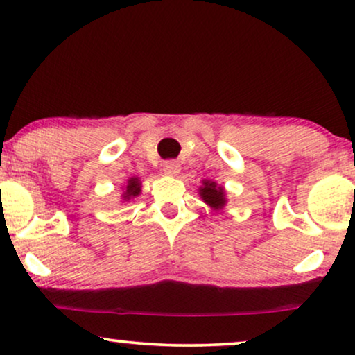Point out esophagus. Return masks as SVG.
<instances>
[{
  "instance_id": "esophagus-1",
  "label": "esophagus",
  "mask_w": 355,
  "mask_h": 355,
  "mask_svg": "<svg viewBox=\"0 0 355 355\" xmlns=\"http://www.w3.org/2000/svg\"><path fill=\"white\" fill-rule=\"evenodd\" d=\"M163 171L168 176H176V174L181 171V166H179L178 162H173V159H168V162L163 163Z\"/></svg>"
}]
</instances>
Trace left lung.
<instances>
[{
	"label": "left lung",
	"mask_w": 355,
	"mask_h": 355,
	"mask_svg": "<svg viewBox=\"0 0 355 355\" xmlns=\"http://www.w3.org/2000/svg\"><path fill=\"white\" fill-rule=\"evenodd\" d=\"M200 196L203 198V202H207L208 205L213 208H223L225 205V191L223 187H218L215 182L205 181L203 186L200 187Z\"/></svg>",
	"instance_id": "8db88e82"
}]
</instances>
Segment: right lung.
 I'll list each match as a JSON object with an SVG mask.
<instances>
[{"label":"right lung","mask_w":355,"mask_h":355,"mask_svg":"<svg viewBox=\"0 0 355 355\" xmlns=\"http://www.w3.org/2000/svg\"><path fill=\"white\" fill-rule=\"evenodd\" d=\"M139 193H140V182H139L137 178H132L128 182V191H125V193H124V198H128V200H129L130 197L139 196Z\"/></svg>","instance_id":"obj_1"}]
</instances>
